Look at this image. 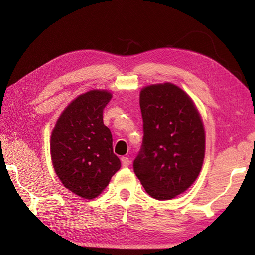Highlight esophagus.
Listing matches in <instances>:
<instances>
[{"instance_id": "34e87169", "label": "esophagus", "mask_w": 255, "mask_h": 255, "mask_svg": "<svg viewBox=\"0 0 255 255\" xmlns=\"http://www.w3.org/2000/svg\"><path fill=\"white\" fill-rule=\"evenodd\" d=\"M129 164H130V161H129L128 157H122V165L124 167L129 166Z\"/></svg>"}]
</instances>
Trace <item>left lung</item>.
Instances as JSON below:
<instances>
[{
	"label": "left lung",
	"mask_w": 255,
	"mask_h": 255,
	"mask_svg": "<svg viewBox=\"0 0 255 255\" xmlns=\"http://www.w3.org/2000/svg\"><path fill=\"white\" fill-rule=\"evenodd\" d=\"M139 105L144 137L133 172L150 197L169 200L184 192L200 173L204 124L191 98L172 83L145 86Z\"/></svg>",
	"instance_id": "obj_1"
}]
</instances>
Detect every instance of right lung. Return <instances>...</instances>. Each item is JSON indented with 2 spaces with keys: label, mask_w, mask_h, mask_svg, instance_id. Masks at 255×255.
<instances>
[{
  "label": "right lung",
  "mask_w": 255,
  "mask_h": 255,
  "mask_svg": "<svg viewBox=\"0 0 255 255\" xmlns=\"http://www.w3.org/2000/svg\"><path fill=\"white\" fill-rule=\"evenodd\" d=\"M106 90H91L62 112L50 137V155L64 187L84 199L98 197L122 164L112 149V135L103 124L111 100Z\"/></svg>",
  "instance_id": "1"
}]
</instances>
